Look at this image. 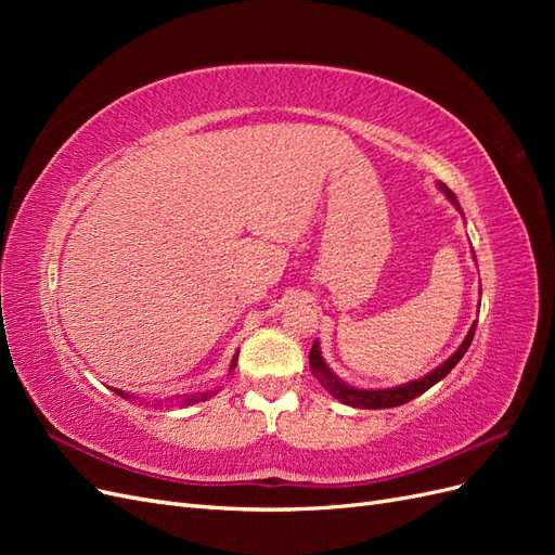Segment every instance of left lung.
<instances>
[{
    "mask_svg": "<svg viewBox=\"0 0 555 555\" xmlns=\"http://www.w3.org/2000/svg\"><path fill=\"white\" fill-rule=\"evenodd\" d=\"M442 190H444V194L451 198V204L459 208L456 196H453V194L444 188V184H442ZM475 328H477V324H473V328H469V333L465 335L463 345H461L456 351H453V357L447 359L440 367H435V371H433L430 375H426V377H422V379H416V382H410V384L396 386V389H382V391L351 389V386H347L343 379H338V377H335V375L328 371V365H326L324 359H322V351H319V343H314L312 349H310V371L314 373V377H317L319 382L324 384V389H328V393H331L333 398H338L340 402H345V405L361 408V410L398 408V405H402V402H410V400H414L416 396H422L424 391L430 389L433 384H438L442 377H447V375L451 373V367L463 359V354L467 351L469 343H473Z\"/></svg>",
    "mask_w": 555,
    "mask_h": 555,
    "instance_id": "obj_1",
    "label": "left lung"
}]
</instances>
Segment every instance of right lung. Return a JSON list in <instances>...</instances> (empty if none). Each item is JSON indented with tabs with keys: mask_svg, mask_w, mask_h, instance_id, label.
Listing matches in <instances>:
<instances>
[{
	"mask_svg": "<svg viewBox=\"0 0 555 555\" xmlns=\"http://www.w3.org/2000/svg\"><path fill=\"white\" fill-rule=\"evenodd\" d=\"M236 361H238V354H236V359H233V363H231V371H233V367H236ZM115 393L117 396H125L122 391H117L115 389ZM127 398V396H125ZM208 398V393H198V396H188V398H184V400H188V402H198V400H206Z\"/></svg>",
	"mask_w": 555,
	"mask_h": 555,
	"instance_id": "1",
	"label": "right lung"
}]
</instances>
